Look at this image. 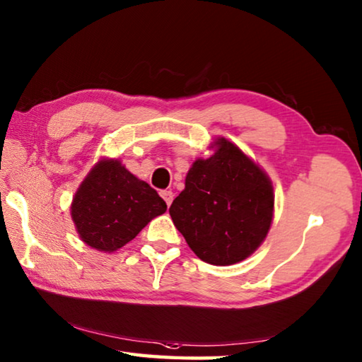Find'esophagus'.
<instances>
[{"label":"esophagus","instance_id":"34e87169","mask_svg":"<svg viewBox=\"0 0 362 362\" xmlns=\"http://www.w3.org/2000/svg\"><path fill=\"white\" fill-rule=\"evenodd\" d=\"M161 198H163L164 201H166L168 206H170V203H173V199H174V193L169 192V189H163V192H161Z\"/></svg>","mask_w":362,"mask_h":362}]
</instances>
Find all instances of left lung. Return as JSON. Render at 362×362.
Returning a JSON list of instances; mask_svg holds the SVG:
<instances>
[{
    "label": "left lung",
    "mask_w": 362,
    "mask_h": 362,
    "mask_svg": "<svg viewBox=\"0 0 362 362\" xmlns=\"http://www.w3.org/2000/svg\"><path fill=\"white\" fill-rule=\"evenodd\" d=\"M273 204L267 174L235 144L218 139L211 158L193 163L185 189L173 201L169 214L201 260L231 265L265 240Z\"/></svg>",
    "instance_id": "obj_1"
}]
</instances>
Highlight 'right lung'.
I'll return each mask as SVG.
<instances>
[{
    "label": "right lung",
    "mask_w": 362,
    "mask_h": 362,
    "mask_svg": "<svg viewBox=\"0 0 362 362\" xmlns=\"http://www.w3.org/2000/svg\"><path fill=\"white\" fill-rule=\"evenodd\" d=\"M166 209L164 199L148 183L139 180L116 159H103L78 188L71 217L88 246L113 252Z\"/></svg>",
    "instance_id": "right-lung-1"
}]
</instances>
